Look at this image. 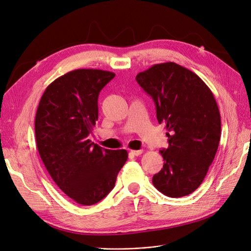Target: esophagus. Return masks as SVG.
<instances>
[{
    "label": "esophagus",
    "mask_w": 251,
    "mask_h": 251,
    "mask_svg": "<svg viewBox=\"0 0 251 251\" xmlns=\"http://www.w3.org/2000/svg\"><path fill=\"white\" fill-rule=\"evenodd\" d=\"M141 152H143V150H133V151H130V154L132 156H139Z\"/></svg>",
    "instance_id": "34e87169"
}]
</instances>
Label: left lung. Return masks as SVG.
<instances>
[{
  "instance_id": "left-lung-1",
  "label": "left lung",
  "mask_w": 251,
  "mask_h": 251,
  "mask_svg": "<svg viewBox=\"0 0 251 251\" xmlns=\"http://www.w3.org/2000/svg\"><path fill=\"white\" fill-rule=\"evenodd\" d=\"M135 79L154 100L168 137V148L160 151L164 164L152 184L171 198L190 195L202 183L220 144L214 96L197 75L174 62L152 65Z\"/></svg>"
}]
</instances>
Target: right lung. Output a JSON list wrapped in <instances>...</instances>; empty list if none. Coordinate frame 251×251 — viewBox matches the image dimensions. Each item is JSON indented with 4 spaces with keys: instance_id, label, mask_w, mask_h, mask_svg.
<instances>
[{
    "instance_id": "1",
    "label": "right lung",
    "mask_w": 251,
    "mask_h": 251,
    "mask_svg": "<svg viewBox=\"0 0 251 251\" xmlns=\"http://www.w3.org/2000/svg\"><path fill=\"white\" fill-rule=\"evenodd\" d=\"M115 74L75 70L53 81L42 95L35 132L40 157L58 188L78 204L102 200L127 161L126 150H106L88 139L99 119L100 92Z\"/></svg>"
}]
</instances>
